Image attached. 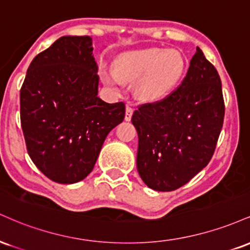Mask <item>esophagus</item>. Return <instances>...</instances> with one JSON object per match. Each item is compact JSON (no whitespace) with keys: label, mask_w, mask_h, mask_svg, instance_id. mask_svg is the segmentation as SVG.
Returning a JSON list of instances; mask_svg holds the SVG:
<instances>
[{"label":"esophagus","mask_w":250,"mask_h":250,"mask_svg":"<svg viewBox=\"0 0 250 250\" xmlns=\"http://www.w3.org/2000/svg\"><path fill=\"white\" fill-rule=\"evenodd\" d=\"M133 111H134V109L131 108L130 105H127V108H125V121H130L131 115H133Z\"/></svg>","instance_id":"esophagus-1"}]
</instances>
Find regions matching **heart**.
Listing matches in <instances>:
<instances>
[{
	"instance_id": "b5f03b06",
	"label": "heart",
	"mask_w": 250,
	"mask_h": 250,
	"mask_svg": "<svg viewBox=\"0 0 250 250\" xmlns=\"http://www.w3.org/2000/svg\"><path fill=\"white\" fill-rule=\"evenodd\" d=\"M185 70V60L179 51L159 48L129 51L120 55L114 70L103 68L101 76L105 83L116 85L122 81H135L137 96L155 101L167 95L179 82Z\"/></svg>"
}]
</instances>
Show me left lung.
I'll return each mask as SVG.
<instances>
[{
	"mask_svg": "<svg viewBox=\"0 0 250 250\" xmlns=\"http://www.w3.org/2000/svg\"><path fill=\"white\" fill-rule=\"evenodd\" d=\"M225 119L222 84L200 48L181 84L160 101L137 105V170L149 188L171 191L213 157Z\"/></svg>",
	"mask_w": 250,
	"mask_h": 250,
	"instance_id": "8db88e82",
	"label": "left lung"
}]
</instances>
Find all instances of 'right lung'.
Here are the masks:
<instances>
[{"mask_svg": "<svg viewBox=\"0 0 250 250\" xmlns=\"http://www.w3.org/2000/svg\"><path fill=\"white\" fill-rule=\"evenodd\" d=\"M96 71L89 36L60 37L27 70L20 90L25 146L31 161L54 182L87 177L109 131L125 119V103L97 97Z\"/></svg>", "mask_w": 250, "mask_h": 250, "instance_id": "right-lung-1", "label": "right lung"}]
</instances>
